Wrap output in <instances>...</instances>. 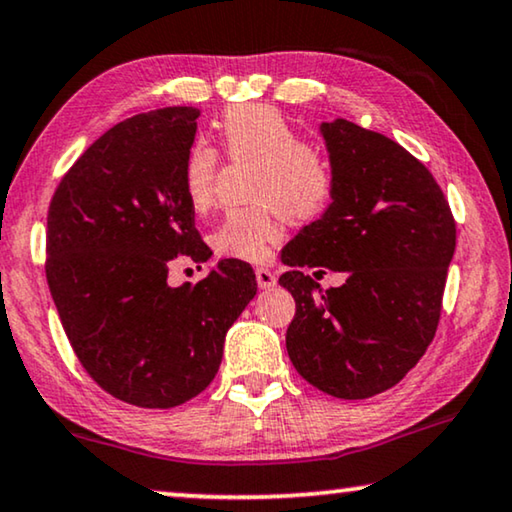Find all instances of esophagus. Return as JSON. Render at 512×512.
<instances>
[{"label": "esophagus", "instance_id": "1", "mask_svg": "<svg viewBox=\"0 0 512 512\" xmlns=\"http://www.w3.org/2000/svg\"><path fill=\"white\" fill-rule=\"evenodd\" d=\"M256 281H258V286L268 291V288L277 284V277H274V272H270L268 268H258L256 270Z\"/></svg>", "mask_w": 512, "mask_h": 512}]
</instances>
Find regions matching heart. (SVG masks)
<instances>
[{
	"label": "heart",
	"instance_id": "1",
	"mask_svg": "<svg viewBox=\"0 0 512 512\" xmlns=\"http://www.w3.org/2000/svg\"><path fill=\"white\" fill-rule=\"evenodd\" d=\"M219 138L228 157L256 164L249 184V201L256 205L228 212L214 231L212 244L219 256L263 263L281 238V217L300 224L325 212L335 194V166L321 147L305 143L277 108L263 103L228 110L219 120ZM217 170L219 154L214 147H189L182 187L196 212L214 205Z\"/></svg>",
	"mask_w": 512,
	"mask_h": 512
}]
</instances>
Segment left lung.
Wrapping results in <instances>:
<instances>
[{"label": "left lung", "instance_id": "1", "mask_svg": "<svg viewBox=\"0 0 512 512\" xmlns=\"http://www.w3.org/2000/svg\"><path fill=\"white\" fill-rule=\"evenodd\" d=\"M321 133L337 182L323 217L281 251L291 270L279 284L295 300L286 351L314 388L367 399L402 381L432 344L457 228L434 175L395 140L348 120ZM305 267L349 279L323 292Z\"/></svg>", "mask_w": 512, "mask_h": 512}]
</instances>
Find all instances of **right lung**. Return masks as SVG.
<instances>
[{
	"mask_svg": "<svg viewBox=\"0 0 512 512\" xmlns=\"http://www.w3.org/2000/svg\"><path fill=\"white\" fill-rule=\"evenodd\" d=\"M198 115L173 106L115 124L48 207L46 277L66 337L99 388L143 409H173L212 383L226 332L256 295L238 258L196 286H168L173 258L212 256L182 187Z\"/></svg>",
	"mask_w": 512,
	"mask_h": 512,
	"instance_id": "add662e5",
	"label": "right lung"
}]
</instances>
